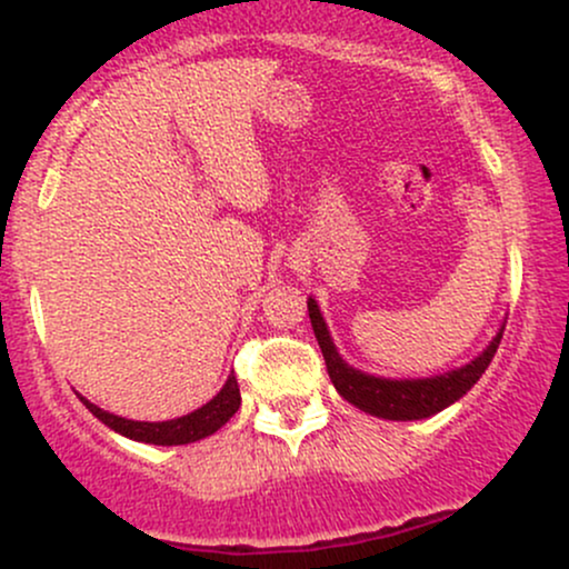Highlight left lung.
<instances>
[{
    "label": "left lung",
    "mask_w": 569,
    "mask_h": 569,
    "mask_svg": "<svg viewBox=\"0 0 569 569\" xmlns=\"http://www.w3.org/2000/svg\"><path fill=\"white\" fill-rule=\"evenodd\" d=\"M307 312H310L312 331H316L318 345H321L326 369H329L337 393L345 401H350L352 407L367 411V415L403 422L422 420V417L436 415V411L447 409L449 403L460 401L487 371L489 361L498 352L502 329H506V326H500V331L487 345V350L481 356H476L471 363H466V367L452 369L439 377H426V380H388V377H375L367 375V371L352 369L342 361L335 342H331V335L326 329V321L321 310H318L316 299H307Z\"/></svg>",
    "instance_id": "left-lung-1"
}]
</instances>
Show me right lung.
<instances>
[{"label": "right lung", "instance_id": "obj_1", "mask_svg": "<svg viewBox=\"0 0 569 569\" xmlns=\"http://www.w3.org/2000/svg\"><path fill=\"white\" fill-rule=\"evenodd\" d=\"M80 401L88 407L103 426H109L114 433L128 436L133 441L143 443H158V447H179V443H192L206 439V436L217 433L227 420L240 409V388L234 375L224 382V388L208 403H202L200 409L189 411L184 417H176V420L166 422H139V420H126V417L109 415V411L98 409L96 403H90L88 398L80 396Z\"/></svg>", "mask_w": 569, "mask_h": 569}]
</instances>
